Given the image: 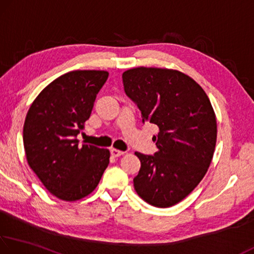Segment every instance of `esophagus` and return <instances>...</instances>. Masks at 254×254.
<instances>
[{
    "instance_id": "1",
    "label": "esophagus",
    "mask_w": 254,
    "mask_h": 254,
    "mask_svg": "<svg viewBox=\"0 0 254 254\" xmlns=\"http://www.w3.org/2000/svg\"><path fill=\"white\" fill-rule=\"evenodd\" d=\"M111 155L112 157H115V158H118V157H122V155H124L125 154V152H123V151H119V150H117V149H111Z\"/></svg>"
}]
</instances>
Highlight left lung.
I'll return each instance as SVG.
<instances>
[{"label": "left lung", "instance_id": "8db88e82", "mask_svg": "<svg viewBox=\"0 0 254 254\" xmlns=\"http://www.w3.org/2000/svg\"><path fill=\"white\" fill-rule=\"evenodd\" d=\"M126 95L157 125L158 151L135 152L140 161L136 193L147 203L169 208L189 195L211 163L217 122L209 97L196 81L177 70L138 67L123 73Z\"/></svg>", "mask_w": 254, "mask_h": 254}]
</instances>
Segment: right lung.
Returning a JSON list of instances; mask_svg holds the SVG:
<instances>
[{
	"label": "right lung",
	"instance_id": "obj_1",
	"mask_svg": "<svg viewBox=\"0 0 254 254\" xmlns=\"http://www.w3.org/2000/svg\"><path fill=\"white\" fill-rule=\"evenodd\" d=\"M101 70H75L49 84L30 105L23 125L29 167L51 194L64 201L91 194L109 165L110 152L78 145L77 135L108 79Z\"/></svg>",
	"mask_w": 254,
	"mask_h": 254
}]
</instances>
